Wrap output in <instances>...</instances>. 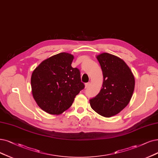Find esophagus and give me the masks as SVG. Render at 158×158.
<instances>
[{
  "mask_svg": "<svg viewBox=\"0 0 158 158\" xmlns=\"http://www.w3.org/2000/svg\"><path fill=\"white\" fill-rule=\"evenodd\" d=\"M89 85H90V83H86L85 84V89H87V88H88V87L89 86Z\"/></svg>",
  "mask_w": 158,
  "mask_h": 158,
  "instance_id": "obj_1",
  "label": "esophagus"
}]
</instances>
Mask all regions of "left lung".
<instances>
[{
  "mask_svg": "<svg viewBox=\"0 0 158 158\" xmlns=\"http://www.w3.org/2000/svg\"><path fill=\"white\" fill-rule=\"evenodd\" d=\"M103 72L102 88L90 100L92 109L104 117L119 113L129 103L135 88L130 68L120 58L103 52L96 56Z\"/></svg>",
  "mask_w": 158,
  "mask_h": 158,
  "instance_id": "8db88e82",
  "label": "left lung"
}]
</instances>
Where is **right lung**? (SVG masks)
Instances as JSON below:
<instances>
[{
  "instance_id": "obj_1",
  "label": "right lung",
  "mask_w": 158,
  "mask_h": 158,
  "mask_svg": "<svg viewBox=\"0 0 158 158\" xmlns=\"http://www.w3.org/2000/svg\"><path fill=\"white\" fill-rule=\"evenodd\" d=\"M73 55L60 52L41 62L31 76L32 96L38 106L51 114L69 109L85 87L79 69L72 67Z\"/></svg>"
}]
</instances>
